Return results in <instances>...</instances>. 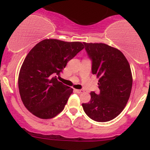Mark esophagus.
<instances>
[{
  "instance_id": "esophagus-1",
  "label": "esophagus",
  "mask_w": 150,
  "mask_h": 150,
  "mask_svg": "<svg viewBox=\"0 0 150 150\" xmlns=\"http://www.w3.org/2000/svg\"><path fill=\"white\" fill-rule=\"evenodd\" d=\"M75 92L77 93V94H81V93H83L84 91L82 89H74Z\"/></svg>"
}]
</instances>
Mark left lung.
Instances as JSON below:
<instances>
[{
	"mask_svg": "<svg viewBox=\"0 0 150 150\" xmlns=\"http://www.w3.org/2000/svg\"><path fill=\"white\" fill-rule=\"evenodd\" d=\"M92 60V72L99 78L97 94L92 92L88 103L82 104L86 114L97 122H106L118 116L130 98L132 85L130 66L123 53L102 43L84 42Z\"/></svg>",
	"mask_w": 150,
	"mask_h": 150,
	"instance_id": "1",
	"label": "left lung"
}]
</instances>
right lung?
<instances>
[{"label": "right lung", "instance_id": "1", "mask_svg": "<svg viewBox=\"0 0 150 150\" xmlns=\"http://www.w3.org/2000/svg\"><path fill=\"white\" fill-rule=\"evenodd\" d=\"M83 49L80 42L46 39L31 49L18 77L20 97L30 112L49 119L64 109L73 89L59 82L56 75Z\"/></svg>", "mask_w": 150, "mask_h": 150}]
</instances>
